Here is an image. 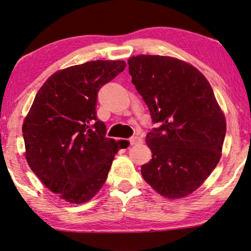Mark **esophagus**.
Listing matches in <instances>:
<instances>
[{"mask_svg":"<svg viewBox=\"0 0 251 251\" xmlns=\"http://www.w3.org/2000/svg\"><path fill=\"white\" fill-rule=\"evenodd\" d=\"M129 142H130L131 146H134V144L142 143V139L140 137H132V138L129 139Z\"/></svg>","mask_w":251,"mask_h":251,"instance_id":"esophagus-1","label":"esophagus"}]
</instances>
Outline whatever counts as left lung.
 <instances>
[{"label": "left lung", "mask_w": 251, "mask_h": 251, "mask_svg": "<svg viewBox=\"0 0 251 251\" xmlns=\"http://www.w3.org/2000/svg\"><path fill=\"white\" fill-rule=\"evenodd\" d=\"M129 73L159 126L147 134L152 159L141 173L166 199H182L205 182L222 156L226 119L205 76L170 56L138 55Z\"/></svg>", "instance_id": "8db88e82"}]
</instances>
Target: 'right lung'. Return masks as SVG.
<instances>
[{
    "instance_id": "add662e5",
    "label": "right lung",
    "mask_w": 251,
    "mask_h": 251,
    "mask_svg": "<svg viewBox=\"0 0 251 251\" xmlns=\"http://www.w3.org/2000/svg\"><path fill=\"white\" fill-rule=\"evenodd\" d=\"M123 60H95L58 70L44 82L23 123L25 157L48 190L72 204L94 197L114 155L128 142L105 138L97 94L123 72Z\"/></svg>"
}]
</instances>
